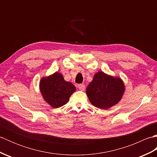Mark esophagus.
Returning a JSON list of instances; mask_svg holds the SVG:
<instances>
[{
	"instance_id": "34e87169",
	"label": "esophagus",
	"mask_w": 157,
	"mask_h": 157,
	"mask_svg": "<svg viewBox=\"0 0 157 157\" xmlns=\"http://www.w3.org/2000/svg\"><path fill=\"white\" fill-rule=\"evenodd\" d=\"M78 88H79V90H80L84 91L86 88V86L84 84H79V85H78Z\"/></svg>"
}]
</instances>
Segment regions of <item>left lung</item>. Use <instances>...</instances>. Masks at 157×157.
<instances>
[{
  "label": "left lung",
  "instance_id": "obj_1",
  "mask_svg": "<svg viewBox=\"0 0 157 157\" xmlns=\"http://www.w3.org/2000/svg\"><path fill=\"white\" fill-rule=\"evenodd\" d=\"M125 90V84L121 78L101 71L95 73L86 92L92 105L101 109H108L118 104Z\"/></svg>",
  "mask_w": 157,
  "mask_h": 157
}]
</instances>
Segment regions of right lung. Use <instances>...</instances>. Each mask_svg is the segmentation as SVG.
Wrapping results in <instances>:
<instances>
[{
	"label": "right lung",
	"instance_id": "add662e5",
	"mask_svg": "<svg viewBox=\"0 0 157 157\" xmlns=\"http://www.w3.org/2000/svg\"><path fill=\"white\" fill-rule=\"evenodd\" d=\"M40 91L44 101L53 108H59L69 101L70 96L76 91L72 83L64 79L61 73L56 71L40 80Z\"/></svg>",
	"mask_w": 157,
	"mask_h": 157
}]
</instances>
